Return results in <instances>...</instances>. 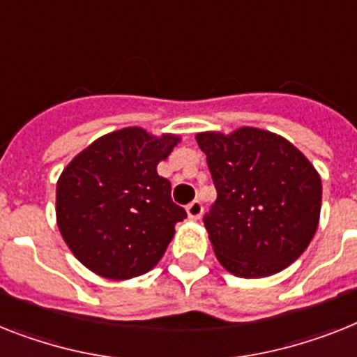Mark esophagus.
<instances>
[{
    "mask_svg": "<svg viewBox=\"0 0 357 357\" xmlns=\"http://www.w3.org/2000/svg\"><path fill=\"white\" fill-rule=\"evenodd\" d=\"M202 210H204V208H202V202H200V200H193V202H190V204H188V208H185V211H188V217L193 220L200 219Z\"/></svg>",
    "mask_w": 357,
    "mask_h": 357,
    "instance_id": "1",
    "label": "esophagus"
}]
</instances>
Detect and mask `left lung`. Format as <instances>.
<instances>
[{
    "label": "left lung",
    "instance_id": "obj_1",
    "mask_svg": "<svg viewBox=\"0 0 357 357\" xmlns=\"http://www.w3.org/2000/svg\"><path fill=\"white\" fill-rule=\"evenodd\" d=\"M217 199L204 215L213 252L238 278H268L310 244L321 211V178L287 138L255 128L199 132Z\"/></svg>",
    "mask_w": 357,
    "mask_h": 357
}]
</instances>
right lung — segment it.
Segmentation results:
<instances>
[{
	"mask_svg": "<svg viewBox=\"0 0 357 357\" xmlns=\"http://www.w3.org/2000/svg\"><path fill=\"white\" fill-rule=\"evenodd\" d=\"M178 137L126 128L76 155L56 185V219L79 263L107 279L149 272L166 252L184 208L157 173Z\"/></svg>",
	"mask_w": 357,
	"mask_h": 357,
	"instance_id": "1",
	"label": "right lung"
}]
</instances>
